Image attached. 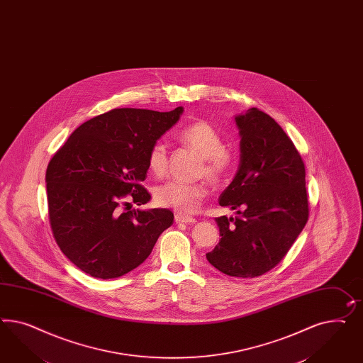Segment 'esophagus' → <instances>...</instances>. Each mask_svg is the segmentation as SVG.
Listing matches in <instances>:
<instances>
[{
	"label": "esophagus",
	"mask_w": 363,
	"mask_h": 363,
	"mask_svg": "<svg viewBox=\"0 0 363 363\" xmlns=\"http://www.w3.org/2000/svg\"><path fill=\"white\" fill-rule=\"evenodd\" d=\"M175 221H177V223H186V224H194V223H196L195 218H186V216H183V215H175Z\"/></svg>",
	"instance_id": "obj_1"
}]
</instances>
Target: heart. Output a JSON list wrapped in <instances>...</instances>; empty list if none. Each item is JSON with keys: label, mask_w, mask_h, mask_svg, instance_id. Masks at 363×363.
Returning a JSON list of instances; mask_svg holds the SVG:
<instances>
[{"label": "heart", "mask_w": 363, "mask_h": 363, "mask_svg": "<svg viewBox=\"0 0 363 363\" xmlns=\"http://www.w3.org/2000/svg\"><path fill=\"white\" fill-rule=\"evenodd\" d=\"M177 139L201 157L199 177H206L213 184H218L227 177L233 164V157L223 148L221 138L212 125L201 121L194 122L177 134ZM147 164L151 174L156 177H162L166 174L168 167L166 145L156 142L150 148ZM206 196L207 188L204 184H186L180 182H168L157 186L154 194L159 207L172 209L180 215L195 213Z\"/></svg>", "instance_id": "heart-1"}]
</instances>
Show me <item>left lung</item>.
<instances>
[{
	"mask_svg": "<svg viewBox=\"0 0 363 363\" xmlns=\"http://www.w3.org/2000/svg\"><path fill=\"white\" fill-rule=\"evenodd\" d=\"M235 122L240 164L218 204L236 216L216 218L221 238L206 256L224 274L253 279L284 259L308 221L305 164L269 115L252 107Z\"/></svg>",
	"mask_w": 363,
	"mask_h": 363,
	"instance_id": "obj_1",
	"label": "left lung"
}]
</instances>
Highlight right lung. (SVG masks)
I'll list each match as a JSON object with an SVG mask.
<instances>
[{
	"instance_id": "obj_1",
	"label": "right lung",
	"mask_w": 363,
	"mask_h": 363,
	"mask_svg": "<svg viewBox=\"0 0 363 363\" xmlns=\"http://www.w3.org/2000/svg\"><path fill=\"white\" fill-rule=\"evenodd\" d=\"M183 111L114 108L79 125L52 156L46 169L52 235L91 277L110 280L138 268L172 225L169 209H131L125 199L150 201L140 184L150 148Z\"/></svg>"
}]
</instances>
